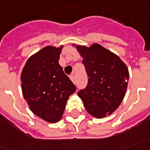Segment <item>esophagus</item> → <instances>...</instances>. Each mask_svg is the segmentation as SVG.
Segmentation results:
<instances>
[{
	"label": "esophagus",
	"instance_id": "34e87169",
	"mask_svg": "<svg viewBox=\"0 0 150 150\" xmlns=\"http://www.w3.org/2000/svg\"><path fill=\"white\" fill-rule=\"evenodd\" d=\"M70 79H71V81H72V82H73V83H75V75H71V76H70Z\"/></svg>",
	"mask_w": 150,
	"mask_h": 150
}]
</instances>
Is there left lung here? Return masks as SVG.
Here are the masks:
<instances>
[{"mask_svg":"<svg viewBox=\"0 0 150 150\" xmlns=\"http://www.w3.org/2000/svg\"><path fill=\"white\" fill-rule=\"evenodd\" d=\"M88 75L86 88L78 95L86 111L97 118L109 116L122 103L128 84L126 65L113 52L98 43L76 46Z\"/></svg>","mask_w":150,"mask_h":150,"instance_id":"obj_1","label":"left lung"}]
</instances>
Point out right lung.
<instances>
[{
  "mask_svg": "<svg viewBox=\"0 0 150 150\" xmlns=\"http://www.w3.org/2000/svg\"><path fill=\"white\" fill-rule=\"evenodd\" d=\"M62 46H47L28 58L21 73V88L33 113L50 123L62 117L69 96L76 90L59 65Z\"/></svg>",
  "mask_w": 150,
  "mask_h": 150,
  "instance_id": "right-lung-1",
  "label": "right lung"
}]
</instances>
